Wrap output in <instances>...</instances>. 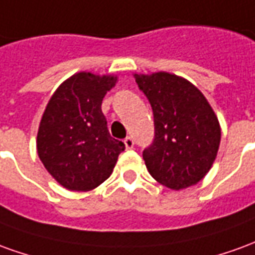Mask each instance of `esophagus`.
<instances>
[{
	"instance_id": "1",
	"label": "esophagus",
	"mask_w": 255,
	"mask_h": 255,
	"mask_svg": "<svg viewBox=\"0 0 255 255\" xmlns=\"http://www.w3.org/2000/svg\"><path fill=\"white\" fill-rule=\"evenodd\" d=\"M125 142V147L128 148V149H131V148L134 147V140L131 138V137H126L124 140Z\"/></svg>"
}]
</instances>
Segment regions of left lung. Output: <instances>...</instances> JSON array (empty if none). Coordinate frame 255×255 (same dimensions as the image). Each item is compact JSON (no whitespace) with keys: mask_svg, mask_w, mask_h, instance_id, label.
Masks as SVG:
<instances>
[{"mask_svg":"<svg viewBox=\"0 0 255 255\" xmlns=\"http://www.w3.org/2000/svg\"><path fill=\"white\" fill-rule=\"evenodd\" d=\"M152 107L155 138L142 158L149 174L167 188H188L209 173L221 126L203 93L176 74H134Z\"/></svg>","mask_w":255,"mask_h":255,"instance_id":"1","label":"left lung"}]
</instances>
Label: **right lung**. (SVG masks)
I'll return each instance as SVG.
<instances>
[{
    "mask_svg": "<svg viewBox=\"0 0 255 255\" xmlns=\"http://www.w3.org/2000/svg\"><path fill=\"white\" fill-rule=\"evenodd\" d=\"M117 75L81 71L67 78L46 104L37 152L50 176L70 191L86 192L111 176L125 144L111 137L102 103Z\"/></svg>",
    "mask_w": 255,
    "mask_h": 255,
    "instance_id": "obj_1",
    "label": "right lung"
}]
</instances>
